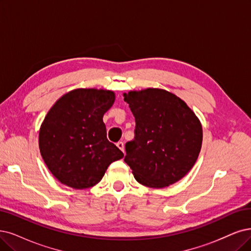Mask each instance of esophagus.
<instances>
[{
    "label": "esophagus",
    "instance_id": "esophagus-1",
    "mask_svg": "<svg viewBox=\"0 0 251 251\" xmlns=\"http://www.w3.org/2000/svg\"><path fill=\"white\" fill-rule=\"evenodd\" d=\"M117 147L119 148V149L122 151L123 153H125V149H124V144H123V142H118L117 143Z\"/></svg>",
    "mask_w": 251,
    "mask_h": 251
}]
</instances>
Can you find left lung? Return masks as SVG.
Here are the masks:
<instances>
[{"label":"left lung","mask_w":251,"mask_h":251,"mask_svg":"<svg viewBox=\"0 0 251 251\" xmlns=\"http://www.w3.org/2000/svg\"><path fill=\"white\" fill-rule=\"evenodd\" d=\"M135 119L124 161L137 182L162 188L182 179L196 163L202 142L200 121L183 100L160 89L124 94Z\"/></svg>","instance_id":"obj_1"}]
</instances>
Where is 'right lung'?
Returning a JSON list of instances; mask_svg holds the SVG:
<instances>
[{"instance_id":"1","label":"right lung","mask_w":251,"mask_h":251,"mask_svg":"<svg viewBox=\"0 0 251 251\" xmlns=\"http://www.w3.org/2000/svg\"><path fill=\"white\" fill-rule=\"evenodd\" d=\"M111 91L77 89L61 97L39 132L42 158L61 183L75 189L98 183L123 152L106 137L103 115L114 104Z\"/></svg>"}]
</instances>
